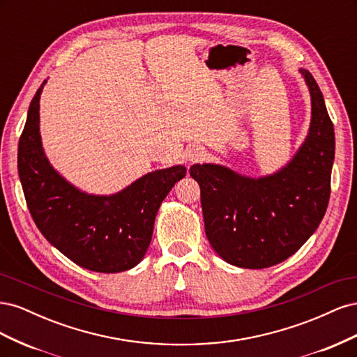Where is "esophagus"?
Segmentation results:
<instances>
[{
	"label": "esophagus",
	"mask_w": 357,
	"mask_h": 357,
	"mask_svg": "<svg viewBox=\"0 0 357 357\" xmlns=\"http://www.w3.org/2000/svg\"><path fill=\"white\" fill-rule=\"evenodd\" d=\"M202 156H204V150L199 147H192L186 152V159L189 162H198L202 159Z\"/></svg>",
	"instance_id": "obj_1"
}]
</instances>
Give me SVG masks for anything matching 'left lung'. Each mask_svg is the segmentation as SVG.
I'll return each mask as SVG.
<instances>
[{"instance_id": "8db88e82", "label": "left lung", "mask_w": 357, "mask_h": 357, "mask_svg": "<svg viewBox=\"0 0 357 357\" xmlns=\"http://www.w3.org/2000/svg\"><path fill=\"white\" fill-rule=\"evenodd\" d=\"M311 125L304 144L275 174L250 178L214 164L192 165L201 188L205 235L223 261L262 269L286 261L314 234L326 213L335 158L333 123L307 70Z\"/></svg>"}]
</instances>
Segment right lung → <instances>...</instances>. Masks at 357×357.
<instances>
[{
  "instance_id": "right-lung-1",
  "label": "right lung",
  "mask_w": 357,
  "mask_h": 357,
  "mask_svg": "<svg viewBox=\"0 0 357 357\" xmlns=\"http://www.w3.org/2000/svg\"><path fill=\"white\" fill-rule=\"evenodd\" d=\"M43 84L29 104L17 147L19 178L32 219L45 238L79 266L112 274L131 269L144 257L160 204L186 168L149 172L110 197L74 188L53 169L41 146Z\"/></svg>"
}]
</instances>
